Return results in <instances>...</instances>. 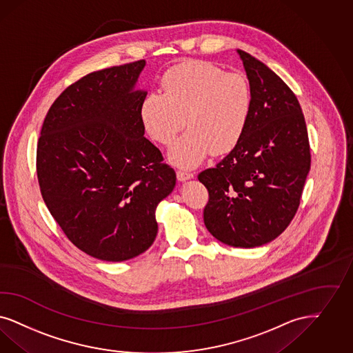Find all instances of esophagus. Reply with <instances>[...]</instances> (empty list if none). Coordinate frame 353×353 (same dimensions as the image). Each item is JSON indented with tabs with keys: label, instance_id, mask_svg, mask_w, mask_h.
Wrapping results in <instances>:
<instances>
[{
	"label": "esophagus",
	"instance_id": "1",
	"mask_svg": "<svg viewBox=\"0 0 353 353\" xmlns=\"http://www.w3.org/2000/svg\"><path fill=\"white\" fill-rule=\"evenodd\" d=\"M177 180L179 181H186V180H190L194 177V173L193 172H188V170H177Z\"/></svg>",
	"mask_w": 353,
	"mask_h": 353
}]
</instances>
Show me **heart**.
Listing matches in <instances>:
<instances>
[{"instance_id": "b5f03b06", "label": "heart", "mask_w": 353, "mask_h": 353, "mask_svg": "<svg viewBox=\"0 0 353 353\" xmlns=\"http://www.w3.org/2000/svg\"><path fill=\"white\" fill-rule=\"evenodd\" d=\"M161 88L143 99L139 113L147 134L163 146H172L186 123L189 132L170 151L173 164L193 168L211 151L225 154L239 143L253 104L243 74L186 61L164 74Z\"/></svg>"}]
</instances>
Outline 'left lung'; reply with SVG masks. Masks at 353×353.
<instances>
[{
    "label": "left lung",
    "mask_w": 353,
    "mask_h": 353,
    "mask_svg": "<svg viewBox=\"0 0 353 353\" xmlns=\"http://www.w3.org/2000/svg\"><path fill=\"white\" fill-rule=\"evenodd\" d=\"M253 104L239 143L198 174L208 190L203 220L225 245L256 248L293 219L310 170L304 114L291 88L263 62L237 49Z\"/></svg>",
    "instance_id": "obj_1"
}]
</instances>
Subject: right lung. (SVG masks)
I'll return each instance as SVG.
<instances>
[{
	"mask_svg": "<svg viewBox=\"0 0 353 353\" xmlns=\"http://www.w3.org/2000/svg\"><path fill=\"white\" fill-rule=\"evenodd\" d=\"M146 61L87 74L49 108L37 143V180L49 212L85 254L122 262L158 233L155 211L176 173L145 138L137 90Z\"/></svg>",
	"mask_w": 353,
	"mask_h": 353,
	"instance_id": "right-lung-1",
	"label": "right lung"
}]
</instances>
